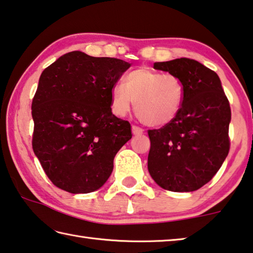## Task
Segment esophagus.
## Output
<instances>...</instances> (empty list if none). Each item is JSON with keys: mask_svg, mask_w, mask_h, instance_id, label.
<instances>
[{"mask_svg": "<svg viewBox=\"0 0 253 253\" xmlns=\"http://www.w3.org/2000/svg\"><path fill=\"white\" fill-rule=\"evenodd\" d=\"M131 131H132V134H134V135H142L144 132V129H143V128L134 125L131 127Z\"/></svg>", "mask_w": 253, "mask_h": 253, "instance_id": "1", "label": "esophagus"}]
</instances>
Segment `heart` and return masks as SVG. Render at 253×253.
<instances>
[{
    "label": "heart",
    "mask_w": 253,
    "mask_h": 253,
    "mask_svg": "<svg viewBox=\"0 0 253 253\" xmlns=\"http://www.w3.org/2000/svg\"><path fill=\"white\" fill-rule=\"evenodd\" d=\"M184 96L185 88L177 76L148 68L128 72L123 84H115L110 92L115 114L126 115L135 102L137 117L151 127H162L173 122L182 109Z\"/></svg>",
    "instance_id": "b5f03b06"
}]
</instances>
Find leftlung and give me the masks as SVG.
Segmentation results:
<instances>
[{
  "instance_id": "1",
  "label": "left lung",
  "mask_w": 253,
  "mask_h": 253,
  "mask_svg": "<svg viewBox=\"0 0 253 253\" xmlns=\"http://www.w3.org/2000/svg\"><path fill=\"white\" fill-rule=\"evenodd\" d=\"M154 68L177 76L185 96L173 122L148 130V172L164 190L196 191L211 181L229 154V100L219 76L193 59L155 62Z\"/></svg>"
}]
</instances>
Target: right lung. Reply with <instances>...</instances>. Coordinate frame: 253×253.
<instances>
[{
    "label": "right lung",
    "mask_w": 253,
    "mask_h": 253,
    "mask_svg": "<svg viewBox=\"0 0 253 253\" xmlns=\"http://www.w3.org/2000/svg\"><path fill=\"white\" fill-rule=\"evenodd\" d=\"M130 67L116 58L63 54L40 76L32 100L33 152L55 186L90 193L110 176L130 124L111 113V89Z\"/></svg>",
    "instance_id": "obj_1"
}]
</instances>
